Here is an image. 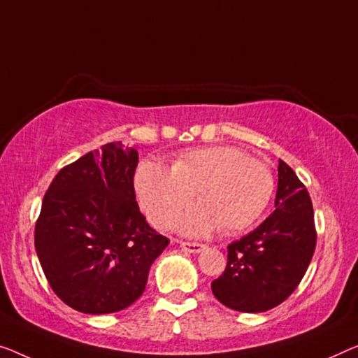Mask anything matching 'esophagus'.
Instances as JSON below:
<instances>
[{
  "label": "esophagus",
  "instance_id": "obj_1",
  "mask_svg": "<svg viewBox=\"0 0 358 358\" xmlns=\"http://www.w3.org/2000/svg\"><path fill=\"white\" fill-rule=\"evenodd\" d=\"M181 248H183V250H186V252H189V254H197V252H201L202 249H204V244H199V243H181Z\"/></svg>",
  "mask_w": 358,
  "mask_h": 358
}]
</instances>
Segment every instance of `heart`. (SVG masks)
I'll return each instance as SVG.
<instances>
[{"instance_id": "obj_1", "label": "heart", "mask_w": 358, "mask_h": 358, "mask_svg": "<svg viewBox=\"0 0 358 358\" xmlns=\"http://www.w3.org/2000/svg\"><path fill=\"white\" fill-rule=\"evenodd\" d=\"M270 167L234 146H209L186 151L172 169L146 159L135 173L138 204L157 228L172 225L175 217L193 199V207L177 222L189 236H202L220 227L238 233L262 217L273 196Z\"/></svg>"}]
</instances>
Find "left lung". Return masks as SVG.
I'll return each mask as SVG.
<instances>
[{
    "label": "left lung",
    "mask_w": 358,
    "mask_h": 358,
    "mask_svg": "<svg viewBox=\"0 0 358 358\" xmlns=\"http://www.w3.org/2000/svg\"><path fill=\"white\" fill-rule=\"evenodd\" d=\"M317 244L310 196L289 165L280 161L275 210L228 246L227 268L212 281L223 306L259 313L280 306L303 278Z\"/></svg>",
    "instance_id": "obj_1"
}]
</instances>
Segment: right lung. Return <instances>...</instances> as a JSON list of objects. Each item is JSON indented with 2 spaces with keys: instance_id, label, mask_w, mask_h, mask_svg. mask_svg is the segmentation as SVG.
Returning a JSON list of instances; mask_svg holds the SVG:
<instances>
[{
  "instance_id": "obj_1",
  "label": "right lung",
  "mask_w": 358,
  "mask_h": 358,
  "mask_svg": "<svg viewBox=\"0 0 358 358\" xmlns=\"http://www.w3.org/2000/svg\"><path fill=\"white\" fill-rule=\"evenodd\" d=\"M136 165V149L108 143L64 167L43 197L36 255L56 296L78 312L131 306L169 244L138 207Z\"/></svg>"
}]
</instances>
